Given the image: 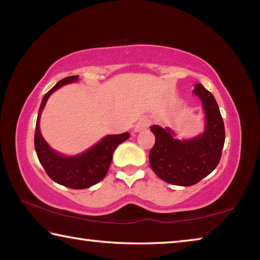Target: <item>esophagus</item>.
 Listing matches in <instances>:
<instances>
[{
  "instance_id": "1",
  "label": "esophagus",
  "mask_w": 260,
  "mask_h": 260,
  "mask_svg": "<svg viewBox=\"0 0 260 260\" xmlns=\"http://www.w3.org/2000/svg\"><path fill=\"white\" fill-rule=\"evenodd\" d=\"M149 125H150V121H149L148 119H141L138 122V124H136L134 131L135 132H140V131H142V129H146V128H148Z\"/></svg>"
}]
</instances>
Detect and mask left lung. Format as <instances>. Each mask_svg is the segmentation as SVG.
<instances>
[{
    "label": "left lung",
    "mask_w": 260,
    "mask_h": 260,
    "mask_svg": "<svg viewBox=\"0 0 260 260\" xmlns=\"http://www.w3.org/2000/svg\"><path fill=\"white\" fill-rule=\"evenodd\" d=\"M205 111L204 133L190 140L174 138L171 128L151 126L155 144L149 162L158 178L175 186L189 187L200 182L218 166L225 143V126L213 95L197 83L193 89Z\"/></svg>",
    "instance_id": "8db88e82"
}]
</instances>
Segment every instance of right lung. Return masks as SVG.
<instances>
[{"mask_svg": "<svg viewBox=\"0 0 260 260\" xmlns=\"http://www.w3.org/2000/svg\"><path fill=\"white\" fill-rule=\"evenodd\" d=\"M78 78V76L64 78L43 96L38 113L37 126H35L34 147L39 160L51 180L61 186L72 189H85L94 186L107 175L112 160L113 151L120 143L129 138V133L105 136L89 150L72 157L61 156L48 146L45 139L42 138L40 127H39L42 110L49 96L55 90L67 83L77 81Z\"/></svg>", "mask_w": 260, "mask_h": 260, "instance_id": "obj_1", "label": "right lung"}]
</instances>
